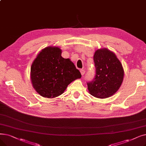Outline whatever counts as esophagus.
I'll return each mask as SVG.
<instances>
[{"instance_id": "esophagus-1", "label": "esophagus", "mask_w": 146, "mask_h": 146, "mask_svg": "<svg viewBox=\"0 0 146 146\" xmlns=\"http://www.w3.org/2000/svg\"><path fill=\"white\" fill-rule=\"evenodd\" d=\"M80 73H81V74L83 76V75H84V74H85V71L84 70H83V69H82V70H80Z\"/></svg>"}]
</instances>
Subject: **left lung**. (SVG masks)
I'll use <instances>...</instances> for the list:
<instances>
[{
    "instance_id": "8db88e82",
    "label": "left lung",
    "mask_w": 146,
    "mask_h": 146,
    "mask_svg": "<svg viewBox=\"0 0 146 146\" xmlns=\"http://www.w3.org/2000/svg\"><path fill=\"white\" fill-rule=\"evenodd\" d=\"M94 61L96 74L94 80L87 84L89 92L98 98L110 97L122 84L124 70L121 62L115 53L107 48L97 49Z\"/></svg>"
}]
</instances>
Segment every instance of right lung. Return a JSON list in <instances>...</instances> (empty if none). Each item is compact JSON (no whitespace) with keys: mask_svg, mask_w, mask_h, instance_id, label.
<instances>
[{"mask_svg":"<svg viewBox=\"0 0 146 146\" xmlns=\"http://www.w3.org/2000/svg\"><path fill=\"white\" fill-rule=\"evenodd\" d=\"M61 53L58 47L48 46L41 50L31 64V84L43 97H58L71 82L82 77L73 62L62 58Z\"/></svg>","mask_w":146,"mask_h":146,"instance_id":"right-lung-1","label":"right lung"}]
</instances>
